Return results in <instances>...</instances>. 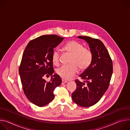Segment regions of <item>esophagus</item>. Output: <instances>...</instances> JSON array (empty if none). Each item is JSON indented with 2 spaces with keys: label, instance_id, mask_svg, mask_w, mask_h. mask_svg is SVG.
Segmentation results:
<instances>
[{
  "label": "esophagus",
  "instance_id": "1",
  "mask_svg": "<svg viewBox=\"0 0 130 130\" xmlns=\"http://www.w3.org/2000/svg\"><path fill=\"white\" fill-rule=\"evenodd\" d=\"M68 83V82H67V81L64 80H63V79H62V84H66V83Z\"/></svg>",
  "mask_w": 130,
  "mask_h": 130
}]
</instances>
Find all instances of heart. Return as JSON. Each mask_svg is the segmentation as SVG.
<instances>
[{"label": "heart", "instance_id": "1", "mask_svg": "<svg viewBox=\"0 0 130 130\" xmlns=\"http://www.w3.org/2000/svg\"><path fill=\"white\" fill-rule=\"evenodd\" d=\"M63 50L71 55L69 65L62 66L57 69V73L65 80L72 78L78 71V67L81 70L87 69L92 60V53L88 48L84 47L81 43L75 41H70L63 46ZM54 64L58 66L60 62V55L55 50L52 55Z\"/></svg>", "mask_w": 130, "mask_h": 130}]
</instances>
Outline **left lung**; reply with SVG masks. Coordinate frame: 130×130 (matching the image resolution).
Returning a JSON list of instances; mask_svg holds the SVG:
<instances>
[{
  "label": "left lung",
  "mask_w": 130,
  "mask_h": 130,
  "mask_svg": "<svg viewBox=\"0 0 130 130\" xmlns=\"http://www.w3.org/2000/svg\"><path fill=\"white\" fill-rule=\"evenodd\" d=\"M77 38L88 43L92 60L89 67L79 76L85 80H75L77 87L72 98L77 105L87 107L98 102L107 90L112 73V63L101 41L87 36Z\"/></svg>",
  "instance_id": "1"
}]
</instances>
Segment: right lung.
<instances>
[{
  "instance_id": "add662e5",
  "label": "right lung",
  "mask_w": 130,
  "mask_h": 130,
  "mask_svg": "<svg viewBox=\"0 0 130 130\" xmlns=\"http://www.w3.org/2000/svg\"><path fill=\"white\" fill-rule=\"evenodd\" d=\"M63 39L57 35L42 36L30 41L24 50L19 68L21 83L27 99L38 106L50 103L55 89L62 83L58 75L53 74L52 55ZM50 75L51 79L47 82L44 77Z\"/></svg>"
}]
</instances>
